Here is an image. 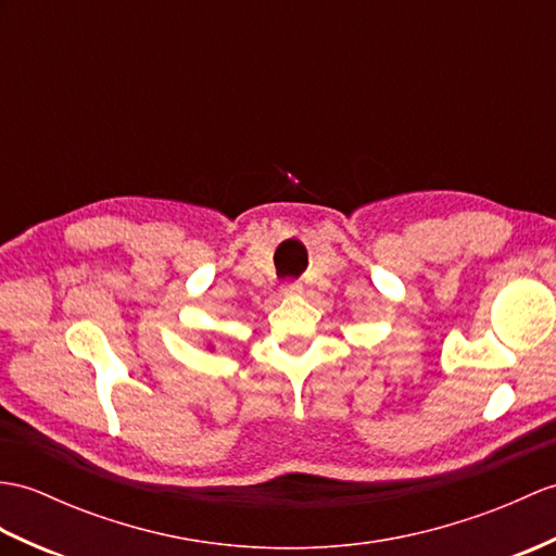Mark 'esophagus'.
Listing matches in <instances>:
<instances>
[{
  "instance_id": "obj_1",
  "label": "esophagus",
  "mask_w": 556,
  "mask_h": 556,
  "mask_svg": "<svg viewBox=\"0 0 556 556\" xmlns=\"http://www.w3.org/2000/svg\"><path fill=\"white\" fill-rule=\"evenodd\" d=\"M281 291L287 295H299V293H303V283L301 281H287L281 287Z\"/></svg>"
}]
</instances>
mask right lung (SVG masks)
Listing matches in <instances>:
<instances>
[{"label":"right lung","mask_w":556,"mask_h":556,"mask_svg":"<svg viewBox=\"0 0 556 556\" xmlns=\"http://www.w3.org/2000/svg\"><path fill=\"white\" fill-rule=\"evenodd\" d=\"M205 348H208V351H213V343H208V345H205Z\"/></svg>","instance_id":"obj_1"}]
</instances>
